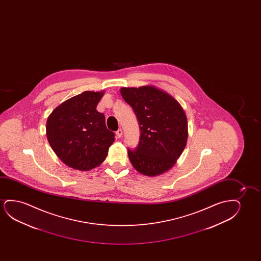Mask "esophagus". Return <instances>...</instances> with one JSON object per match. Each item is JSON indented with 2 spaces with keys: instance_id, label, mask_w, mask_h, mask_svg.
<instances>
[{
  "instance_id": "1",
  "label": "esophagus",
  "mask_w": 261,
  "mask_h": 261,
  "mask_svg": "<svg viewBox=\"0 0 261 261\" xmlns=\"http://www.w3.org/2000/svg\"><path fill=\"white\" fill-rule=\"evenodd\" d=\"M122 135H123V131H122V129H118V131L116 132V136H117V137H118V138H120V137L122 136Z\"/></svg>"
}]
</instances>
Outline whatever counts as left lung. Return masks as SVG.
<instances>
[{"instance_id": "obj_1", "label": "left lung", "mask_w": 261, "mask_h": 261, "mask_svg": "<svg viewBox=\"0 0 261 261\" xmlns=\"http://www.w3.org/2000/svg\"><path fill=\"white\" fill-rule=\"evenodd\" d=\"M120 93L135 111L141 132L138 146L127 149L133 167L148 176L168 171L185 150L188 137L181 105L155 86L123 87Z\"/></svg>"}]
</instances>
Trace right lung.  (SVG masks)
Masks as SVG:
<instances>
[{"mask_svg":"<svg viewBox=\"0 0 261 261\" xmlns=\"http://www.w3.org/2000/svg\"><path fill=\"white\" fill-rule=\"evenodd\" d=\"M104 92L86 91L65 100L47 119L46 136L51 149L63 163L87 171L103 162L115 134L108 130L105 117L98 112Z\"/></svg>","mask_w":261,"mask_h":261,"instance_id":"1","label":"right lung"}]
</instances>
